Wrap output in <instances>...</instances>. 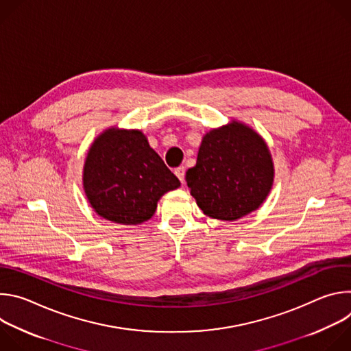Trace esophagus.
Here are the masks:
<instances>
[{
	"label": "esophagus",
	"mask_w": 351,
	"mask_h": 351,
	"mask_svg": "<svg viewBox=\"0 0 351 351\" xmlns=\"http://www.w3.org/2000/svg\"><path fill=\"white\" fill-rule=\"evenodd\" d=\"M184 172H186L184 167H178V168L175 169V175L178 176V179H179L182 183L184 182Z\"/></svg>",
	"instance_id": "obj_1"
}]
</instances>
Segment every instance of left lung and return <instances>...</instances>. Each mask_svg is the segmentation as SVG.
Wrapping results in <instances>:
<instances>
[{"instance_id":"obj_1","label":"left lung","mask_w":351,"mask_h":351,"mask_svg":"<svg viewBox=\"0 0 351 351\" xmlns=\"http://www.w3.org/2000/svg\"><path fill=\"white\" fill-rule=\"evenodd\" d=\"M186 182L197 206L211 218L236 221L257 210L274 182V165L264 140L232 122L203 137L195 167Z\"/></svg>"}]
</instances>
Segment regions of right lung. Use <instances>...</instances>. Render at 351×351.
I'll use <instances>...</instances> for the list:
<instances>
[{
	"label": "right lung",
	"instance_id": "1",
	"mask_svg": "<svg viewBox=\"0 0 351 351\" xmlns=\"http://www.w3.org/2000/svg\"><path fill=\"white\" fill-rule=\"evenodd\" d=\"M179 186L140 130L110 129L88 149L84 193L95 213L108 221L145 222L154 215L161 195Z\"/></svg>",
	"mask_w": 351,
	"mask_h": 351
}]
</instances>
